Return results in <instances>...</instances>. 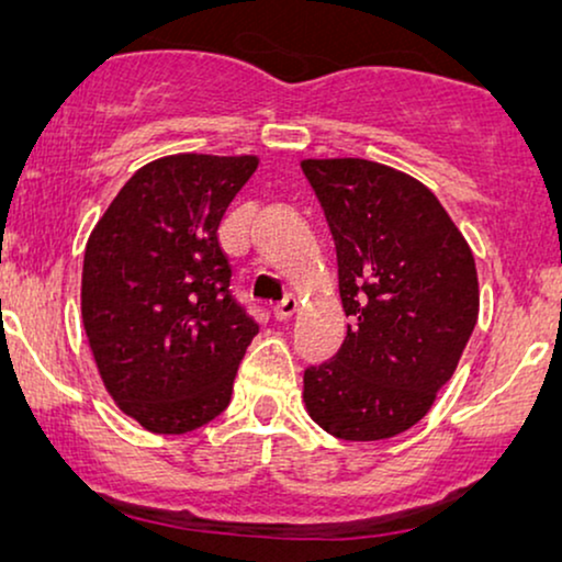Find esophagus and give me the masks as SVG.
Returning a JSON list of instances; mask_svg holds the SVG:
<instances>
[{
  "label": "esophagus",
  "instance_id": "1",
  "mask_svg": "<svg viewBox=\"0 0 562 562\" xmlns=\"http://www.w3.org/2000/svg\"><path fill=\"white\" fill-rule=\"evenodd\" d=\"M296 312H299V302H296L294 296H286V299H283V302L273 304V317L279 319V322H286V319H291V317H294Z\"/></svg>",
  "mask_w": 562,
  "mask_h": 562
}]
</instances>
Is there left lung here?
I'll return each mask as SVG.
<instances>
[{
  "label": "left lung",
  "mask_w": 562,
  "mask_h": 562,
  "mask_svg": "<svg viewBox=\"0 0 562 562\" xmlns=\"http://www.w3.org/2000/svg\"><path fill=\"white\" fill-rule=\"evenodd\" d=\"M337 250L340 350L304 371V404L340 440H386L425 417L479 319L475 260L425 183L363 158H306Z\"/></svg>",
  "instance_id": "obj_1"
}]
</instances>
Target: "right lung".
Wrapping results in <instances>:
<instances>
[{
  "label": "right lung",
  "instance_id": "1",
  "mask_svg": "<svg viewBox=\"0 0 562 562\" xmlns=\"http://www.w3.org/2000/svg\"><path fill=\"white\" fill-rule=\"evenodd\" d=\"M256 156L181 153L143 166L91 229L81 317L106 391L158 435H183L227 409L258 335L229 294L222 214Z\"/></svg>",
  "mask_w": 562,
  "mask_h": 562
}]
</instances>
